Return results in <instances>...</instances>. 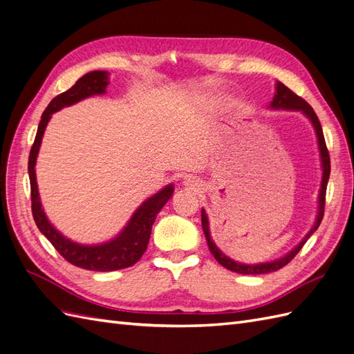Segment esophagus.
<instances>
[{"mask_svg":"<svg viewBox=\"0 0 354 354\" xmlns=\"http://www.w3.org/2000/svg\"><path fill=\"white\" fill-rule=\"evenodd\" d=\"M185 186H186L187 189H190V190H199L202 185L199 183V180H195V178H187V180L185 181Z\"/></svg>","mask_w":354,"mask_h":354,"instance_id":"esophagus-1","label":"esophagus"}]
</instances>
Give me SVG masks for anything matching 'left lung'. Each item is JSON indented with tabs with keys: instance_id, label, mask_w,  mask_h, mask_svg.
<instances>
[{
	"instance_id": "left-lung-1",
	"label": "left lung",
	"mask_w": 354,
	"mask_h": 354,
	"mask_svg": "<svg viewBox=\"0 0 354 354\" xmlns=\"http://www.w3.org/2000/svg\"><path fill=\"white\" fill-rule=\"evenodd\" d=\"M276 91L273 95V100L269 104V109L273 111H297L301 112L307 120L312 122L316 138H317V147H319V156H320V167H322V181H320V189H319V195H317V212H316V220L313 223L312 229L307 232L306 236L299 241L298 245H295L294 248L286 252L283 257H279V259L272 260V261H266V263H257V264H245L239 263L236 260L230 259L226 254H224L218 246L214 243L211 238V232H209V221L205 209L202 208L201 211V220H202V229L203 233H205L208 248L211 254L223 267H226L227 270H232L234 273H241V274H263V273H270L282 269L283 266H286L289 261H291L294 257L299 252V250L303 248V245L308 241V238L317 230L320 226V221L324 218V209H325V196H326V186H328V180H329V173H330V160H329V153L326 149L325 143V137L322 131V125L319 122V118L315 113L313 108L310 106L306 100H303L299 95L292 93L289 90L286 85H283L281 81H276Z\"/></svg>"
}]
</instances>
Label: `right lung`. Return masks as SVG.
I'll return each instance as SVG.
<instances>
[{
    "mask_svg": "<svg viewBox=\"0 0 354 354\" xmlns=\"http://www.w3.org/2000/svg\"><path fill=\"white\" fill-rule=\"evenodd\" d=\"M109 85V73L106 71H93L85 73L75 85L59 94L57 97L53 99L47 109L41 116L38 125V131L35 136L34 146L29 153V181H30V199H32V216L37 223L39 232L53 243V246L59 251L63 259L68 260L71 264L81 267L85 270H95V272H112L127 269L136 264L142 259L145 254L149 238H151L152 224L158 216V212L164 208L165 203L173 196L174 185H167L164 189H160L158 194L147 198L140 207H138L131 218L128 220L125 227L116 234L115 238L95 243V245H85L80 242H73L53 226L47 218L42 203L39 199V192L37 185V156L41 147L42 136L47 128L51 115L57 111L72 106L84 99L91 97V95H100L106 93V88Z\"/></svg>",
    "mask_w": 354,
    "mask_h": 354,
    "instance_id": "right-lung-1",
    "label": "right lung"
}]
</instances>
